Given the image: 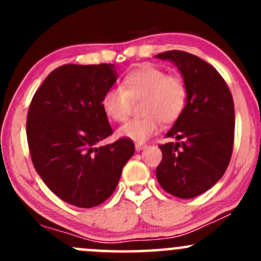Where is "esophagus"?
<instances>
[{
	"label": "esophagus",
	"mask_w": 261,
	"mask_h": 261,
	"mask_svg": "<svg viewBox=\"0 0 261 261\" xmlns=\"http://www.w3.org/2000/svg\"><path fill=\"white\" fill-rule=\"evenodd\" d=\"M145 147H146V145H145V144H143V143H136L135 144V149L138 150V151H140V150L145 149Z\"/></svg>",
	"instance_id": "esophagus-1"
}]
</instances>
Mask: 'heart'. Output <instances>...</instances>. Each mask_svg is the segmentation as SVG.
I'll return each mask as SVG.
<instances>
[{"mask_svg":"<svg viewBox=\"0 0 261 261\" xmlns=\"http://www.w3.org/2000/svg\"><path fill=\"white\" fill-rule=\"evenodd\" d=\"M140 97L139 109L144 116L121 126L118 138L144 143L159 130L160 120H177L186 107L188 89L181 75L165 74V70L154 63H141L123 75L120 87L105 92L101 106L110 120L122 122L130 114L131 101Z\"/></svg>","mask_w":261,"mask_h":261,"instance_id":"heart-1","label":"heart"}]
</instances>
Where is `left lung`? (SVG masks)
<instances>
[{"label": "left lung", "instance_id": "left-lung-1", "mask_svg": "<svg viewBox=\"0 0 261 261\" xmlns=\"http://www.w3.org/2000/svg\"><path fill=\"white\" fill-rule=\"evenodd\" d=\"M170 60L187 84V103L167 138L177 143L159 145L156 168L162 188L178 198H193L208 191L225 174L233 147L235 111L227 84L220 73L180 50L155 55Z\"/></svg>", "mask_w": 261, "mask_h": 261}]
</instances>
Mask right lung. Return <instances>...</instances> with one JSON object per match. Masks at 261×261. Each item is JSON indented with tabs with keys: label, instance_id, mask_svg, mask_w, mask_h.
<instances>
[{
	"label": "right lung",
	"instance_id": "right-lung-1",
	"mask_svg": "<svg viewBox=\"0 0 261 261\" xmlns=\"http://www.w3.org/2000/svg\"><path fill=\"white\" fill-rule=\"evenodd\" d=\"M117 81L114 64H65L45 78L28 112L26 136L31 160L44 183L60 199L81 208L106 201L135 152L134 143L112 134L101 106Z\"/></svg>",
	"mask_w": 261,
	"mask_h": 261
}]
</instances>
